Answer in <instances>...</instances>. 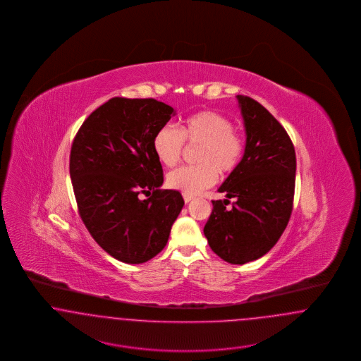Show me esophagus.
Wrapping results in <instances>:
<instances>
[{
	"mask_svg": "<svg viewBox=\"0 0 361 361\" xmlns=\"http://www.w3.org/2000/svg\"><path fill=\"white\" fill-rule=\"evenodd\" d=\"M192 200H193V196L184 193V202H185V203H189V202H192Z\"/></svg>",
	"mask_w": 361,
	"mask_h": 361,
	"instance_id": "obj_1",
	"label": "esophagus"
}]
</instances>
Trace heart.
I'll return each mask as SVG.
<instances>
[{
	"label": "heart",
	"instance_id": "heart-1",
	"mask_svg": "<svg viewBox=\"0 0 361 361\" xmlns=\"http://www.w3.org/2000/svg\"><path fill=\"white\" fill-rule=\"evenodd\" d=\"M184 139L200 145L197 152L199 165L180 166L168 174V185L185 195H196L215 184L218 171L221 176L233 172L243 154V142L233 130V124L224 115L214 111H200L185 118L180 130L166 124L161 127L153 149L158 161L171 168L176 165L184 149Z\"/></svg>",
	"mask_w": 361,
	"mask_h": 361
}]
</instances>
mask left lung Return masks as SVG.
I'll list each match as a JSON object with an SVG mask.
<instances>
[{
    "label": "left lung",
    "instance_id": "left-lung-1",
    "mask_svg": "<svg viewBox=\"0 0 361 361\" xmlns=\"http://www.w3.org/2000/svg\"><path fill=\"white\" fill-rule=\"evenodd\" d=\"M246 134L245 153L212 200L204 235L215 255L246 264L267 255L286 230L292 212L296 157L283 126L256 100L237 96ZM230 198L236 202L226 209Z\"/></svg>",
    "mask_w": 361,
    "mask_h": 361
}]
</instances>
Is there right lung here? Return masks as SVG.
I'll use <instances>...</instances> for the list:
<instances>
[{"label":"right lung","mask_w":361,"mask_h":361,"mask_svg":"<svg viewBox=\"0 0 361 361\" xmlns=\"http://www.w3.org/2000/svg\"><path fill=\"white\" fill-rule=\"evenodd\" d=\"M174 115L154 99L115 97L93 111L74 137L70 178L81 219L121 262L155 257L184 207L178 190L159 189L162 166L153 149L157 131Z\"/></svg>","instance_id":"add662e5"}]
</instances>
